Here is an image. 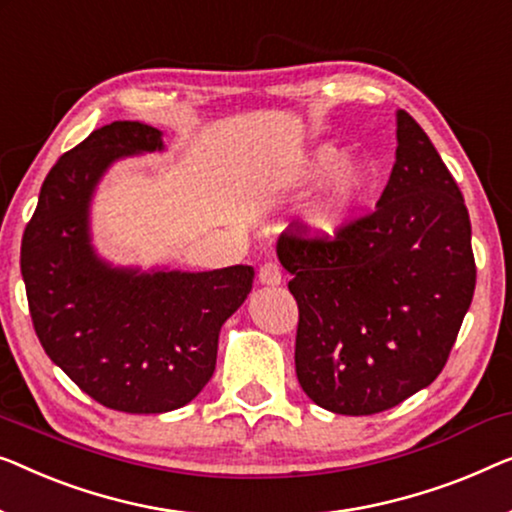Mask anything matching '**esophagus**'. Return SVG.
Instances as JSON below:
<instances>
[{
    "label": "esophagus",
    "mask_w": 512,
    "mask_h": 512,
    "mask_svg": "<svg viewBox=\"0 0 512 512\" xmlns=\"http://www.w3.org/2000/svg\"><path fill=\"white\" fill-rule=\"evenodd\" d=\"M258 281L265 286L281 284V265L277 261H265L258 270Z\"/></svg>",
    "instance_id": "obj_1"
}]
</instances>
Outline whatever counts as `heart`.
Here are the masks:
<instances>
[{"label":"heart","mask_w":512,"mask_h":512,"mask_svg":"<svg viewBox=\"0 0 512 512\" xmlns=\"http://www.w3.org/2000/svg\"><path fill=\"white\" fill-rule=\"evenodd\" d=\"M344 150L337 145L325 143L311 152L307 164V177L311 182L328 180L335 172V182L323 201H318L309 212V224L318 235H339L353 224L362 203L372 194L376 184V173L369 164H346Z\"/></svg>","instance_id":"b5f03b06"}]
</instances>
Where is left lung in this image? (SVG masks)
<instances>
[{
	"label": "left lung",
	"instance_id": "8db88e82",
	"mask_svg": "<svg viewBox=\"0 0 512 512\" xmlns=\"http://www.w3.org/2000/svg\"><path fill=\"white\" fill-rule=\"evenodd\" d=\"M277 256L298 302L295 374L311 402L372 416L427 388L476 288L471 221L439 152L397 113V159L379 203L335 238L295 221Z\"/></svg>",
	"mask_w": 512,
	"mask_h": 512
}]
</instances>
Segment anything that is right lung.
Returning a JSON list of instances; mask_svg holds the SVG:
<instances>
[{
  "label": "right lung",
  "instance_id": "1",
  "mask_svg": "<svg viewBox=\"0 0 512 512\" xmlns=\"http://www.w3.org/2000/svg\"><path fill=\"white\" fill-rule=\"evenodd\" d=\"M164 150L161 131L113 122L59 157L22 235L20 272L48 358L108 409L166 413L189 404L217 365L219 330L254 268L210 272L113 268L96 256L90 203L113 161Z\"/></svg>",
  "mask_w": 512,
  "mask_h": 512
}]
</instances>
